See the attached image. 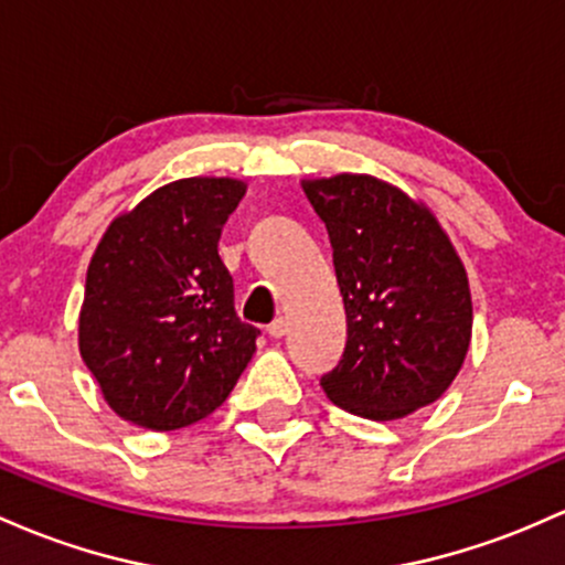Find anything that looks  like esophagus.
<instances>
[{"mask_svg": "<svg viewBox=\"0 0 565 565\" xmlns=\"http://www.w3.org/2000/svg\"><path fill=\"white\" fill-rule=\"evenodd\" d=\"M266 331H269L271 339H282V335L288 333V322H285L282 317H277L275 322H269V328H266Z\"/></svg>", "mask_w": 565, "mask_h": 565, "instance_id": "1", "label": "esophagus"}]
</instances>
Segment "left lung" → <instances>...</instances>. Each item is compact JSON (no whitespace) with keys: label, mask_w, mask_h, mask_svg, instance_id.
Segmentation results:
<instances>
[{"label":"left lung","mask_w":565,"mask_h":565,"mask_svg":"<svg viewBox=\"0 0 565 565\" xmlns=\"http://www.w3.org/2000/svg\"><path fill=\"white\" fill-rule=\"evenodd\" d=\"M326 224L347 312V347L320 379L354 416L392 422L435 403L472 339L461 258L422 202L373 175L303 181Z\"/></svg>","instance_id":"left-lung-1"}]
</instances>
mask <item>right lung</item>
I'll use <instances>...</instances> for the list:
<instances>
[{"label":"right lung","mask_w":565,"mask_h":565,"mask_svg":"<svg viewBox=\"0 0 565 565\" xmlns=\"http://www.w3.org/2000/svg\"><path fill=\"white\" fill-rule=\"evenodd\" d=\"M237 179H181L117 215L87 266L79 354L104 401L154 433L189 427L230 397L258 328L234 312L218 239Z\"/></svg>","instance_id":"add662e5"}]
</instances>
